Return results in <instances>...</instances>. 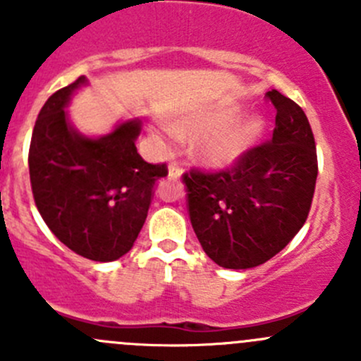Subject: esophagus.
Masks as SVG:
<instances>
[{"instance_id":"obj_1","label":"esophagus","mask_w":361,"mask_h":361,"mask_svg":"<svg viewBox=\"0 0 361 361\" xmlns=\"http://www.w3.org/2000/svg\"><path fill=\"white\" fill-rule=\"evenodd\" d=\"M181 173H183V171H181V167L178 166V164H171L169 169H167V178H169V180H180Z\"/></svg>"}]
</instances>
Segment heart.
Masks as SVG:
<instances>
[{"instance_id": "obj_1", "label": "heart", "mask_w": 361, "mask_h": 361, "mask_svg": "<svg viewBox=\"0 0 361 361\" xmlns=\"http://www.w3.org/2000/svg\"><path fill=\"white\" fill-rule=\"evenodd\" d=\"M235 104H214L187 113L171 122V129L185 137L202 134L195 141V155L214 169L234 166L257 143L264 130V118L257 113L239 115Z\"/></svg>"}]
</instances>
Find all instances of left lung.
I'll list each match as a JSON object with an SVG mask.
<instances>
[{"mask_svg":"<svg viewBox=\"0 0 361 361\" xmlns=\"http://www.w3.org/2000/svg\"><path fill=\"white\" fill-rule=\"evenodd\" d=\"M272 140L246 152L234 169L183 181L195 235L207 257L225 269H251L271 260L305 224L314 195L318 159L304 110L276 89Z\"/></svg>","mask_w":361,"mask_h":361,"instance_id":"8db88e82","label":"left lung"}]
</instances>
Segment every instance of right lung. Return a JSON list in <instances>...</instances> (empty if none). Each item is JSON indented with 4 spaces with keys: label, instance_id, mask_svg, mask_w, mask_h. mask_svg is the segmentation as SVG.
Listing matches in <instances>:
<instances>
[{
    "label": "right lung",
    "instance_id": "1",
    "mask_svg": "<svg viewBox=\"0 0 361 361\" xmlns=\"http://www.w3.org/2000/svg\"><path fill=\"white\" fill-rule=\"evenodd\" d=\"M85 76L47 99L29 147V178L39 214L69 250L94 262H113L133 248L167 176L136 150L141 120L118 122L104 136L82 134L66 108Z\"/></svg>",
    "mask_w": 361,
    "mask_h": 361
}]
</instances>
